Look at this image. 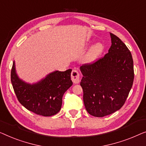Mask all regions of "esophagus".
<instances>
[{
    "label": "esophagus",
    "instance_id": "1",
    "mask_svg": "<svg viewBox=\"0 0 146 146\" xmlns=\"http://www.w3.org/2000/svg\"><path fill=\"white\" fill-rule=\"evenodd\" d=\"M80 79V74L77 70H73L71 72V80L74 83H79Z\"/></svg>",
    "mask_w": 146,
    "mask_h": 146
}]
</instances>
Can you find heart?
Segmentation results:
<instances>
[{"label":"heart","mask_w":146,"mask_h":146,"mask_svg":"<svg viewBox=\"0 0 146 146\" xmlns=\"http://www.w3.org/2000/svg\"><path fill=\"white\" fill-rule=\"evenodd\" d=\"M103 47L102 45L100 43L94 44L92 47L89 52H88L87 56H86V61H93L97 58L100 53H101Z\"/></svg>","instance_id":"b5f03b06"}]
</instances>
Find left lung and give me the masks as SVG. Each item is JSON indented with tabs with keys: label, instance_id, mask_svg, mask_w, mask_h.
<instances>
[{
	"label": "left lung",
	"instance_id": "1",
	"mask_svg": "<svg viewBox=\"0 0 146 146\" xmlns=\"http://www.w3.org/2000/svg\"><path fill=\"white\" fill-rule=\"evenodd\" d=\"M112 45L108 53L80 67L83 77L85 108L92 116L103 117L122 107L134 82L132 54L118 37L110 33Z\"/></svg>",
	"mask_w": 146,
	"mask_h": 146
}]
</instances>
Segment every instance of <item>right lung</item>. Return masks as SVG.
Instances as JSON below:
<instances>
[{"instance_id": "obj_1", "label": "right lung", "mask_w": 146, "mask_h": 146, "mask_svg": "<svg viewBox=\"0 0 146 146\" xmlns=\"http://www.w3.org/2000/svg\"><path fill=\"white\" fill-rule=\"evenodd\" d=\"M71 71H54L38 83L30 85L18 78L13 62L12 85L18 101L26 109L44 116H53L60 110L63 94L73 85Z\"/></svg>"}]
</instances>
